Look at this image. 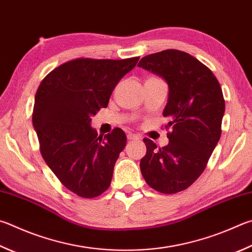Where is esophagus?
<instances>
[{
    "mask_svg": "<svg viewBox=\"0 0 252 252\" xmlns=\"http://www.w3.org/2000/svg\"><path fill=\"white\" fill-rule=\"evenodd\" d=\"M127 140H140V136L133 133H129L127 134Z\"/></svg>",
    "mask_w": 252,
    "mask_h": 252,
    "instance_id": "1",
    "label": "esophagus"
}]
</instances>
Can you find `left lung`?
Instances as JSON below:
<instances>
[{"label":"left lung","mask_w":252,"mask_h":252,"mask_svg":"<svg viewBox=\"0 0 252 252\" xmlns=\"http://www.w3.org/2000/svg\"><path fill=\"white\" fill-rule=\"evenodd\" d=\"M139 67L167 82L168 99L163 116L168 144L158 148L143 139L146 154L140 163L148 185L163 194H175L189 187L207 165L221 134L225 113L221 87L204 63L191 55L166 49L141 59Z\"/></svg>","instance_id":"1"}]
</instances>
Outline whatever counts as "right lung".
I'll list each match as a JSON object with an SVG mask.
<instances>
[{
  "mask_svg": "<svg viewBox=\"0 0 252 252\" xmlns=\"http://www.w3.org/2000/svg\"><path fill=\"white\" fill-rule=\"evenodd\" d=\"M139 58H77L50 71L36 91L33 126L40 153L62 184L80 197H97L111 184L126 136L119 127L98 136L91 117L107 108L114 87Z\"/></svg>",
  "mask_w": 252,
  "mask_h": 252,
  "instance_id": "add662e5",
  "label": "right lung"
}]
</instances>
